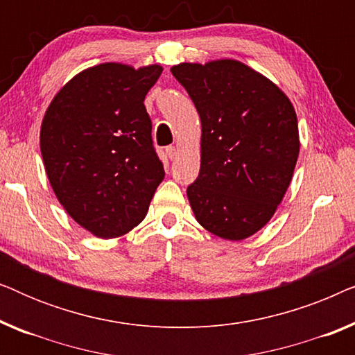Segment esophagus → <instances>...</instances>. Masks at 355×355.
Masks as SVG:
<instances>
[{"mask_svg":"<svg viewBox=\"0 0 355 355\" xmlns=\"http://www.w3.org/2000/svg\"><path fill=\"white\" fill-rule=\"evenodd\" d=\"M166 157L169 159H176L178 158V148L176 147H168L166 148Z\"/></svg>","mask_w":355,"mask_h":355,"instance_id":"obj_1","label":"esophagus"}]
</instances>
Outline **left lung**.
I'll return each mask as SVG.
<instances>
[{"instance_id":"8db88e82","label":"left lung","mask_w":355,"mask_h":355,"mask_svg":"<svg viewBox=\"0 0 355 355\" xmlns=\"http://www.w3.org/2000/svg\"><path fill=\"white\" fill-rule=\"evenodd\" d=\"M202 123L200 173L187 198L200 226L221 239L260 231L283 200L297 163L295 110L268 77L237 60L171 67Z\"/></svg>"}]
</instances>
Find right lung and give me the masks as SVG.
<instances>
[{
  "mask_svg": "<svg viewBox=\"0 0 355 355\" xmlns=\"http://www.w3.org/2000/svg\"><path fill=\"white\" fill-rule=\"evenodd\" d=\"M162 71L123 62L87 67L43 116L40 150L53 192L77 225L101 239L142 223L164 178L144 105Z\"/></svg>",
  "mask_w": 355,
  "mask_h": 355,
  "instance_id": "obj_1",
  "label": "right lung"
}]
</instances>
